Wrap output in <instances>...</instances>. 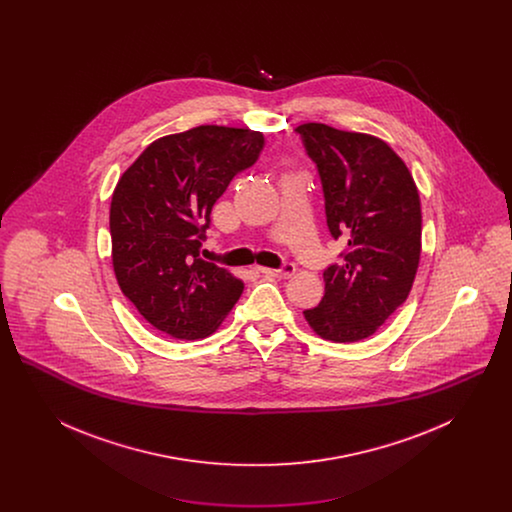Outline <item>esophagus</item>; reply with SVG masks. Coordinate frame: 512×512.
Masks as SVG:
<instances>
[{
    "instance_id": "esophagus-1",
    "label": "esophagus",
    "mask_w": 512,
    "mask_h": 512,
    "mask_svg": "<svg viewBox=\"0 0 512 512\" xmlns=\"http://www.w3.org/2000/svg\"><path fill=\"white\" fill-rule=\"evenodd\" d=\"M257 270L261 274L274 276V278H290V276H293V272H295V265L293 263H286L282 268L257 267Z\"/></svg>"
}]
</instances>
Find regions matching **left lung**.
I'll return each mask as SVG.
<instances>
[{"label": "left lung", "mask_w": 512, "mask_h": 512, "mask_svg": "<svg viewBox=\"0 0 512 512\" xmlns=\"http://www.w3.org/2000/svg\"><path fill=\"white\" fill-rule=\"evenodd\" d=\"M317 163L330 234L347 247L324 270V297L303 311L330 341L372 336L413 288L422 211L413 174L384 140L322 122L295 128Z\"/></svg>", "instance_id": "8db88e82"}]
</instances>
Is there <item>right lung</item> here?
<instances>
[{
	"label": "right lung",
	"instance_id": "right-lung-1",
	"mask_svg": "<svg viewBox=\"0 0 512 512\" xmlns=\"http://www.w3.org/2000/svg\"><path fill=\"white\" fill-rule=\"evenodd\" d=\"M265 136L203 124L155 140L124 171L111 199L113 270L151 326L176 340L213 334L244 292L226 268L199 259L211 211Z\"/></svg>",
	"mask_w": 512,
	"mask_h": 512
}]
</instances>
